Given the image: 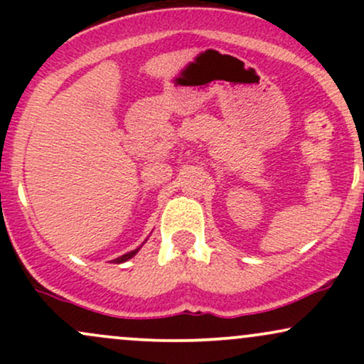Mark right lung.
I'll list each match as a JSON object with an SVG mask.
<instances>
[{"instance_id":"add662e5","label":"right lung","mask_w":364,"mask_h":364,"mask_svg":"<svg viewBox=\"0 0 364 364\" xmlns=\"http://www.w3.org/2000/svg\"><path fill=\"white\" fill-rule=\"evenodd\" d=\"M145 241H147V240H145ZM145 241H144V243H145ZM144 243H141V245H144ZM140 248H141V246H139V248H136V250H133V252H128V253L121 255V257L114 258V260H112V262H114V263H123V262H127V260H129V258L135 257V255L139 253V250H140Z\"/></svg>"}]
</instances>
